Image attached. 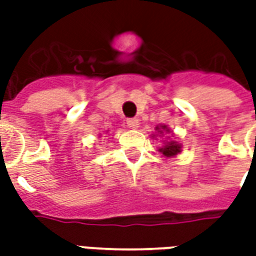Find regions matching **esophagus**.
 Returning a JSON list of instances; mask_svg holds the SVG:
<instances>
[{"mask_svg":"<svg viewBox=\"0 0 256 256\" xmlns=\"http://www.w3.org/2000/svg\"><path fill=\"white\" fill-rule=\"evenodd\" d=\"M140 122L138 119H136V118H132V119H128V128H138Z\"/></svg>","mask_w":256,"mask_h":256,"instance_id":"obj_1","label":"esophagus"}]
</instances>
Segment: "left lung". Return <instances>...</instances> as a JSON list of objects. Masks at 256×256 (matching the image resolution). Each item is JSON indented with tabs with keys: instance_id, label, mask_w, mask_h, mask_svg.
<instances>
[{
	"instance_id": "obj_1",
	"label": "left lung",
	"mask_w": 256,
	"mask_h": 256,
	"mask_svg": "<svg viewBox=\"0 0 256 256\" xmlns=\"http://www.w3.org/2000/svg\"><path fill=\"white\" fill-rule=\"evenodd\" d=\"M164 134H168L172 137H167V138L163 140V145L159 148V152L164 158H176V156L181 154L182 145L174 138V134H172V132L168 128L167 124H159V126H156L155 134H152V138L156 140V137H160V136H164Z\"/></svg>"
}]
</instances>
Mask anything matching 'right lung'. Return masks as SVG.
<instances>
[{
	"mask_svg": "<svg viewBox=\"0 0 256 256\" xmlns=\"http://www.w3.org/2000/svg\"><path fill=\"white\" fill-rule=\"evenodd\" d=\"M106 133H108V132H106Z\"/></svg>",
	"mask_w": 256,
	"mask_h": 256,
	"instance_id": "right-lung-1",
	"label": "right lung"
}]
</instances>
